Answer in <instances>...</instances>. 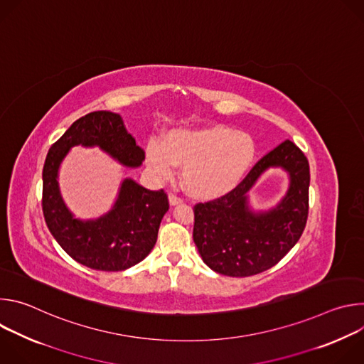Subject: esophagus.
<instances>
[{"label":"esophagus","instance_id":"34e87169","mask_svg":"<svg viewBox=\"0 0 364 364\" xmlns=\"http://www.w3.org/2000/svg\"><path fill=\"white\" fill-rule=\"evenodd\" d=\"M168 200H170V204H171V205L180 204V203L183 201V198H181V197H178V196H177V194H174V193H170V196H168Z\"/></svg>","mask_w":364,"mask_h":364}]
</instances>
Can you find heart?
<instances>
[{
	"label": "heart",
	"mask_w": 364,
	"mask_h": 364,
	"mask_svg": "<svg viewBox=\"0 0 364 364\" xmlns=\"http://www.w3.org/2000/svg\"><path fill=\"white\" fill-rule=\"evenodd\" d=\"M256 144L249 134L216 125L204 129H177L161 142L146 146V166L161 180L183 167V184L198 198H218L232 191L250 168Z\"/></svg>",
	"instance_id": "obj_1"
}]
</instances>
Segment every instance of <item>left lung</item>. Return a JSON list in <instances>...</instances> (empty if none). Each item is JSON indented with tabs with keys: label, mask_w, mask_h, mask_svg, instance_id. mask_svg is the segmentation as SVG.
<instances>
[{
	"label": "left lung",
	"mask_w": 364,
	"mask_h": 364,
	"mask_svg": "<svg viewBox=\"0 0 364 364\" xmlns=\"http://www.w3.org/2000/svg\"><path fill=\"white\" fill-rule=\"evenodd\" d=\"M269 166L290 174L287 196L275 210L253 214L245 193ZM309 164L289 139L259 160L228 194L194 205L193 240L203 262L228 277H250L274 265L299 240L308 218Z\"/></svg>",
	"instance_id": "left-lung-1"
}]
</instances>
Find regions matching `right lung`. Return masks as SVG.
I'll list each match as a JSON object with an SVG mask.
<instances>
[{"label": "right lung", "mask_w": 364, "mask_h": 364, "mask_svg": "<svg viewBox=\"0 0 364 364\" xmlns=\"http://www.w3.org/2000/svg\"><path fill=\"white\" fill-rule=\"evenodd\" d=\"M75 145H97L127 167L141 166L145 154L125 129L121 115L95 111L75 121L50 146L43 167V215L62 249L90 269H128L141 262L157 242L161 219L170 207L167 193L144 188L127 178L108 215L87 222L73 219L59 193L58 170Z\"/></svg>", "instance_id": "1"}]
</instances>
